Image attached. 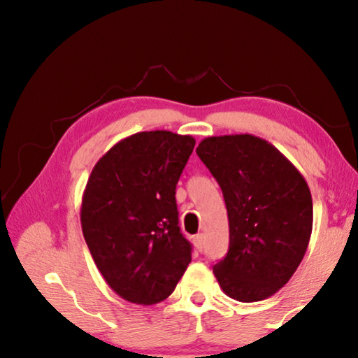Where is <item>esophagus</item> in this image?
I'll use <instances>...</instances> for the list:
<instances>
[{"mask_svg":"<svg viewBox=\"0 0 358 358\" xmlns=\"http://www.w3.org/2000/svg\"><path fill=\"white\" fill-rule=\"evenodd\" d=\"M194 246L197 248V251H203V234H197L196 237L192 238Z\"/></svg>","mask_w":358,"mask_h":358,"instance_id":"esophagus-1","label":"esophagus"}]
</instances>
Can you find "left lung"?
Masks as SVG:
<instances>
[{
	"mask_svg": "<svg viewBox=\"0 0 358 358\" xmlns=\"http://www.w3.org/2000/svg\"><path fill=\"white\" fill-rule=\"evenodd\" d=\"M197 156L221 186L229 251L213 266L224 294L251 303L286 284L313 230L310 187L280 150L251 134L207 137Z\"/></svg>",
	"mask_w": 358,
	"mask_h": 358,
	"instance_id": "left-lung-1",
	"label": "left lung"
}]
</instances>
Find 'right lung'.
Segmentation results:
<instances>
[{
  "label": "right lung",
  "mask_w": 358,
  "mask_h": 358,
  "mask_svg": "<svg viewBox=\"0 0 358 358\" xmlns=\"http://www.w3.org/2000/svg\"><path fill=\"white\" fill-rule=\"evenodd\" d=\"M194 145L171 131L137 132L93 167L82 197L83 237L121 299L145 306L166 300L191 262L175 189Z\"/></svg>",
  "instance_id": "right-lung-1"
}]
</instances>
